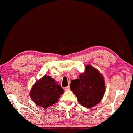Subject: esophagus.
Masks as SVG:
<instances>
[{"mask_svg": "<svg viewBox=\"0 0 133 133\" xmlns=\"http://www.w3.org/2000/svg\"><path fill=\"white\" fill-rule=\"evenodd\" d=\"M70 89V86H67V87H64L65 90H69Z\"/></svg>", "mask_w": 133, "mask_h": 133, "instance_id": "1", "label": "esophagus"}]
</instances>
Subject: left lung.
Masks as SVG:
<instances>
[{"instance_id": "left-lung-1", "label": "left lung", "mask_w": 133, "mask_h": 133, "mask_svg": "<svg viewBox=\"0 0 133 133\" xmlns=\"http://www.w3.org/2000/svg\"><path fill=\"white\" fill-rule=\"evenodd\" d=\"M70 89L82 106L93 107L100 102L104 96V78L97 70L87 65L85 73L81 74L79 78L71 80Z\"/></svg>"}]
</instances>
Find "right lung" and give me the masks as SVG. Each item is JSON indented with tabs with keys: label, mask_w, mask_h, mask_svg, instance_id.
I'll use <instances>...</instances> for the list:
<instances>
[{
	"label": "right lung",
	"mask_w": 133,
	"mask_h": 133,
	"mask_svg": "<svg viewBox=\"0 0 133 133\" xmlns=\"http://www.w3.org/2000/svg\"><path fill=\"white\" fill-rule=\"evenodd\" d=\"M63 93L61 85L56 83L50 76H44L33 85L30 95L37 105L46 108L57 102Z\"/></svg>",
	"instance_id": "add662e5"
}]
</instances>
